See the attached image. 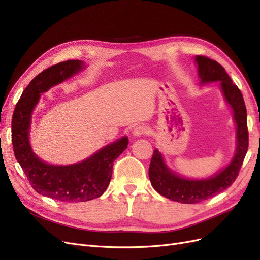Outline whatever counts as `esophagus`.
Wrapping results in <instances>:
<instances>
[{
  "label": "esophagus",
  "mask_w": 260,
  "mask_h": 260,
  "mask_svg": "<svg viewBox=\"0 0 260 260\" xmlns=\"http://www.w3.org/2000/svg\"><path fill=\"white\" fill-rule=\"evenodd\" d=\"M144 133H147V129L144 127V125H138L135 129L132 130V136L135 138H140Z\"/></svg>",
  "instance_id": "esophagus-1"
}]
</instances>
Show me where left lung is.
<instances>
[{
	"instance_id": "left-lung-1",
	"label": "left lung",
	"mask_w": 260,
	"mask_h": 260,
	"mask_svg": "<svg viewBox=\"0 0 260 260\" xmlns=\"http://www.w3.org/2000/svg\"><path fill=\"white\" fill-rule=\"evenodd\" d=\"M194 62L198 66L201 85L220 82V91L233 114V120L237 128V144L230 162L216 174L203 179L181 176L169 168L162 154L157 148L155 149L148 169L152 186L165 198L183 204L201 203L229 187L238 177L248 148L247 113L241 91L232 82L224 68L216 60L198 55L194 57Z\"/></svg>"
}]
</instances>
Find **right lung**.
I'll return each mask as SVG.
<instances>
[{
  "label": "right lung",
  "mask_w": 260,
  "mask_h": 260,
  "mask_svg": "<svg viewBox=\"0 0 260 260\" xmlns=\"http://www.w3.org/2000/svg\"><path fill=\"white\" fill-rule=\"evenodd\" d=\"M85 67L82 60L73 59L43 70L23 90L12 119L14 154L30 184L39 194L64 203L100 198L111 182L114 160L129 143L124 136L85 159L70 165L46 162L34 152L30 143L31 120L41 94L81 73Z\"/></svg>",
  "instance_id": "obj_1"
}]
</instances>
